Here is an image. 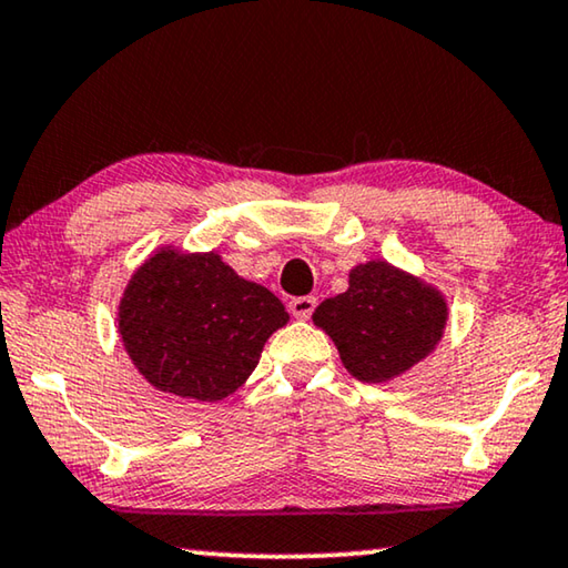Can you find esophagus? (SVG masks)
<instances>
[{"label": "esophagus", "mask_w": 568, "mask_h": 568, "mask_svg": "<svg viewBox=\"0 0 568 568\" xmlns=\"http://www.w3.org/2000/svg\"><path fill=\"white\" fill-rule=\"evenodd\" d=\"M315 307H317V300L315 297H294L290 302V312L297 320H307L312 312H315Z\"/></svg>", "instance_id": "34e87169"}]
</instances>
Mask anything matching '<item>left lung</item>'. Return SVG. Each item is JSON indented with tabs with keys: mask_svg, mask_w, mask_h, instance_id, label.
<instances>
[{
	"mask_svg": "<svg viewBox=\"0 0 568 568\" xmlns=\"http://www.w3.org/2000/svg\"><path fill=\"white\" fill-rule=\"evenodd\" d=\"M315 325L331 335L351 376L386 384L430 356L448 323L438 286L374 258L348 274V290L315 310Z\"/></svg>",
	"mask_w": 568,
	"mask_h": 568,
	"instance_id": "1",
	"label": "left lung"
}]
</instances>
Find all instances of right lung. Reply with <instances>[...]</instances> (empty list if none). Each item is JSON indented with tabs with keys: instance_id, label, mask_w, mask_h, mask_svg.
<instances>
[{
	"instance_id": "obj_1",
	"label": "right lung",
	"mask_w": 568,
	"mask_h": 568,
	"mask_svg": "<svg viewBox=\"0 0 568 568\" xmlns=\"http://www.w3.org/2000/svg\"><path fill=\"white\" fill-rule=\"evenodd\" d=\"M290 312L274 292L237 276L217 251L161 245L130 276L118 331L148 384L182 399L217 402L258 366Z\"/></svg>"
}]
</instances>
